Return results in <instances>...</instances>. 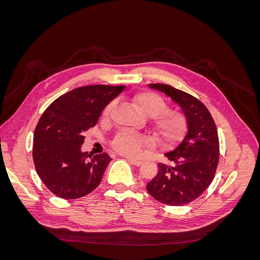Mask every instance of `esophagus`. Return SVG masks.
Returning a JSON list of instances; mask_svg holds the SVG:
<instances>
[{
    "instance_id": "esophagus-1",
    "label": "esophagus",
    "mask_w": 260,
    "mask_h": 260,
    "mask_svg": "<svg viewBox=\"0 0 260 260\" xmlns=\"http://www.w3.org/2000/svg\"><path fill=\"white\" fill-rule=\"evenodd\" d=\"M127 160H128L129 162H131L132 165H135V166H140V165L142 164V161H141V160L133 159V158H130V157H127Z\"/></svg>"
}]
</instances>
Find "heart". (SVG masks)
Returning <instances> with one entry per match:
<instances>
[{
	"label": "heart",
	"mask_w": 260,
	"mask_h": 260,
	"mask_svg": "<svg viewBox=\"0 0 260 260\" xmlns=\"http://www.w3.org/2000/svg\"><path fill=\"white\" fill-rule=\"evenodd\" d=\"M133 103L145 115L153 117L154 131L161 142L175 144L182 140L187 132V119L185 115L177 109H167V103L158 94L141 92L133 98ZM114 103H109L103 116L111 115ZM112 146L117 153L123 156L139 157L144 149L153 146V141L146 136L136 135L129 131L118 132L112 141Z\"/></svg>",
	"instance_id": "1"
}]
</instances>
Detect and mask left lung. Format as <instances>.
I'll return each mask as SVG.
<instances>
[{
    "label": "left lung",
    "instance_id": "1",
    "mask_svg": "<svg viewBox=\"0 0 260 260\" xmlns=\"http://www.w3.org/2000/svg\"><path fill=\"white\" fill-rule=\"evenodd\" d=\"M148 85L181 107L187 119V133L174 151L165 154L171 165L158 164V171L146 188L156 201L182 206L200 198L214 180L219 161L217 127L206 106L191 94L168 84Z\"/></svg>",
    "mask_w": 260,
    "mask_h": 260
}]
</instances>
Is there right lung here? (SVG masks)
Listing matches in <instances>:
<instances>
[{
    "instance_id": "obj_1",
    "label": "right lung",
    "mask_w": 260,
    "mask_h": 260,
    "mask_svg": "<svg viewBox=\"0 0 260 260\" xmlns=\"http://www.w3.org/2000/svg\"><path fill=\"white\" fill-rule=\"evenodd\" d=\"M123 89L124 85L80 86L55 100L42 114L34 136V162L42 182L58 198L79 199L100 184L112 158L106 153L93 157L83 153V135Z\"/></svg>"
}]
</instances>
